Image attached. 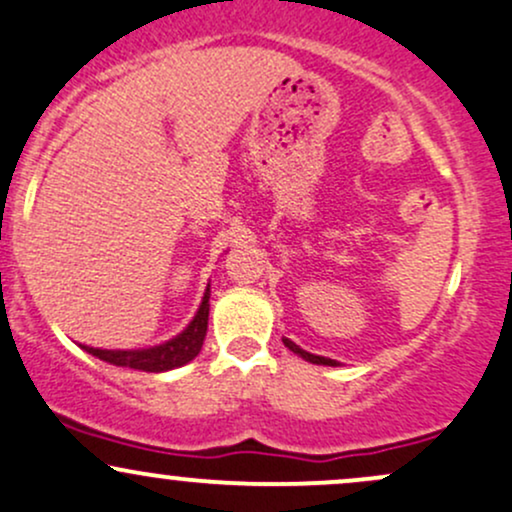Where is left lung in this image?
<instances>
[{"instance_id":"left-lung-1","label":"left lung","mask_w":512,"mask_h":512,"mask_svg":"<svg viewBox=\"0 0 512 512\" xmlns=\"http://www.w3.org/2000/svg\"><path fill=\"white\" fill-rule=\"evenodd\" d=\"M284 340V345L289 347L291 352H294V355H299V357H303L306 359V362H311V364H328V367H335V359H328V357H320V355H311V352H306V350H301L299 345H296V342H291L289 338H282Z\"/></svg>"}]
</instances>
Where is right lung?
Wrapping results in <instances>:
<instances>
[{
  "label": "right lung",
  "instance_id": "obj_1",
  "mask_svg": "<svg viewBox=\"0 0 512 512\" xmlns=\"http://www.w3.org/2000/svg\"><path fill=\"white\" fill-rule=\"evenodd\" d=\"M209 296L211 291L206 289L192 323L177 338L162 342V345L148 347V350H99V347L84 345V350L89 355L104 359V362L116 364V367L140 369V372H167V369L182 367V364L192 362L201 352V345H204L206 328H209Z\"/></svg>",
  "mask_w": 512,
  "mask_h": 512
}]
</instances>
